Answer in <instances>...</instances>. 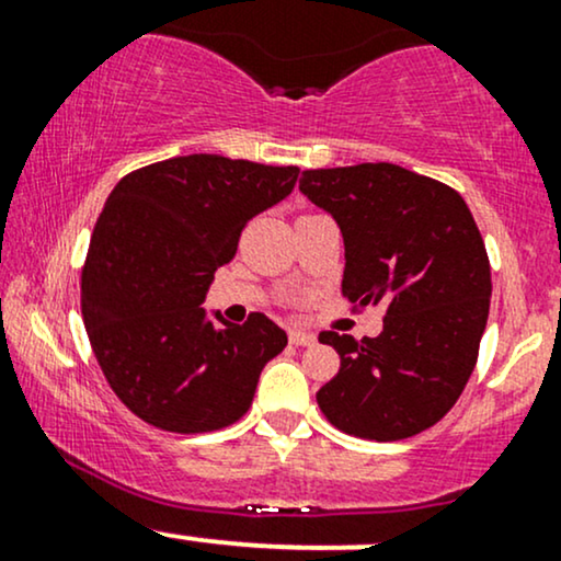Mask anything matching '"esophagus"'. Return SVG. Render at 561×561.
<instances>
[{
	"label": "esophagus",
	"mask_w": 561,
	"mask_h": 561,
	"mask_svg": "<svg viewBox=\"0 0 561 561\" xmlns=\"http://www.w3.org/2000/svg\"><path fill=\"white\" fill-rule=\"evenodd\" d=\"M289 343H293V345H313V343H317V334L302 332V330H289Z\"/></svg>",
	"instance_id": "34e87169"
}]
</instances>
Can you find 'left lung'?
Listing matches in <instances>:
<instances>
[{"label":"left lung","instance_id":"1","mask_svg":"<svg viewBox=\"0 0 561 561\" xmlns=\"http://www.w3.org/2000/svg\"><path fill=\"white\" fill-rule=\"evenodd\" d=\"M300 192L343 231L345 298L385 306L377 337L319 334L340 353L319 409L379 443L433 427L478 364L491 308V263L465 197L392 163L302 171Z\"/></svg>","mask_w":561,"mask_h":561}]
</instances>
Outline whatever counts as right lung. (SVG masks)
Here are the masks:
<instances>
[{"label":"right lung","instance_id":"add662e5","mask_svg":"<svg viewBox=\"0 0 561 561\" xmlns=\"http://www.w3.org/2000/svg\"><path fill=\"white\" fill-rule=\"evenodd\" d=\"M298 165L184 156L131 171L102 208L81 272V313L128 411L169 433H210L250 409L287 334L263 313L208 319L203 300L244 224L285 199Z\"/></svg>","mask_w":561,"mask_h":561}]
</instances>
